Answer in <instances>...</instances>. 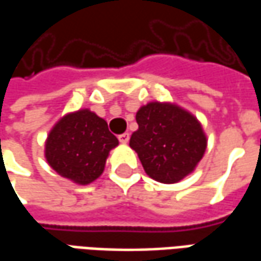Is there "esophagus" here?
I'll return each mask as SVG.
<instances>
[{"label": "esophagus", "mask_w": 261, "mask_h": 261, "mask_svg": "<svg viewBox=\"0 0 261 261\" xmlns=\"http://www.w3.org/2000/svg\"><path fill=\"white\" fill-rule=\"evenodd\" d=\"M128 140H130V134H128V133H124V134H120L119 136V141L121 142V144H127Z\"/></svg>", "instance_id": "esophagus-1"}]
</instances>
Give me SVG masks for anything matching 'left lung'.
Instances as JSON below:
<instances>
[{
    "instance_id": "8db88e82",
    "label": "left lung",
    "mask_w": 261,
    "mask_h": 261,
    "mask_svg": "<svg viewBox=\"0 0 261 261\" xmlns=\"http://www.w3.org/2000/svg\"><path fill=\"white\" fill-rule=\"evenodd\" d=\"M136 120L130 147L149 177L172 185L193 173L207 149V136L194 114L176 103L149 102L138 109Z\"/></svg>"
}]
</instances>
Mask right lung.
<instances>
[{
    "label": "right lung",
    "instance_id": "1",
    "mask_svg": "<svg viewBox=\"0 0 261 261\" xmlns=\"http://www.w3.org/2000/svg\"><path fill=\"white\" fill-rule=\"evenodd\" d=\"M117 145L106 120L80 109L53 125L44 142V156L60 176L85 186L102 175L109 152Z\"/></svg>",
    "mask_w": 261,
    "mask_h": 261
}]
</instances>
